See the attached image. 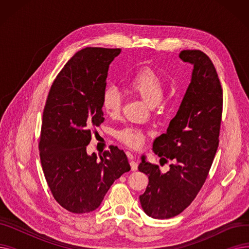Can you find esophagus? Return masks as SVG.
I'll return each mask as SVG.
<instances>
[{"label": "esophagus", "mask_w": 249, "mask_h": 249, "mask_svg": "<svg viewBox=\"0 0 249 249\" xmlns=\"http://www.w3.org/2000/svg\"><path fill=\"white\" fill-rule=\"evenodd\" d=\"M127 155H128V158L131 160H130V165H131V169L133 172H135V171H137V168H138V163L135 161V160H133V155L131 154V153H129V152H127Z\"/></svg>", "instance_id": "1"}]
</instances>
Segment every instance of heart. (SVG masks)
Instances as JSON below:
<instances>
[{"label":"heart","instance_id":"1","mask_svg":"<svg viewBox=\"0 0 249 249\" xmlns=\"http://www.w3.org/2000/svg\"><path fill=\"white\" fill-rule=\"evenodd\" d=\"M129 89L148 107L154 108L161 102L164 86L161 77L150 69H142L135 73L129 84ZM102 108L109 116L120 113L122 97L115 87H108L102 94ZM116 137L130 147H139L144 142V133L141 129L129 126L116 132Z\"/></svg>","mask_w":249,"mask_h":249}]
</instances>
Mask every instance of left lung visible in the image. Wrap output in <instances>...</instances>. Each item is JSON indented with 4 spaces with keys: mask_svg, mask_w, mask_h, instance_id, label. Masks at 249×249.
I'll use <instances>...</instances> for the list:
<instances>
[{
    "mask_svg": "<svg viewBox=\"0 0 249 249\" xmlns=\"http://www.w3.org/2000/svg\"><path fill=\"white\" fill-rule=\"evenodd\" d=\"M178 56L193 65L191 83L177 115L152 147L156 155L172 163L166 173L145 160L138 166L149 179L139 197L141 207L154 219L175 217L194 201L219 143L223 90L214 64L200 50H182Z\"/></svg>",
    "mask_w": 249,
    "mask_h": 249,
    "instance_id": "8db88e82",
    "label": "left lung"
}]
</instances>
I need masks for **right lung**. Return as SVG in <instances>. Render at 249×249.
<instances>
[{"mask_svg":"<svg viewBox=\"0 0 249 249\" xmlns=\"http://www.w3.org/2000/svg\"><path fill=\"white\" fill-rule=\"evenodd\" d=\"M120 52L101 47L77 51L56 76L46 100L40 160L54 199L71 213L96 210L113 182L131 168L117 146L104 151L100 159L87 153L90 129L105 120L102 94L109 65Z\"/></svg>","mask_w":249,"mask_h":249,"instance_id":"add662e5","label":"right lung"}]
</instances>
